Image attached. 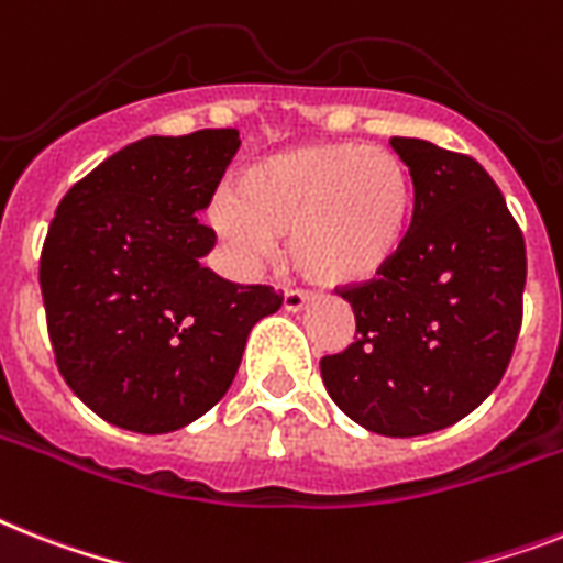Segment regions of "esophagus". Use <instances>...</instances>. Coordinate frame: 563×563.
<instances>
[{
  "label": "esophagus",
  "instance_id": "1",
  "mask_svg": "<svg viewBox=\"0 0 563 563\" xmlns=\"http://www.w3.org/2000/svg\"><path fill=\"white\" fill-rule=\"evenodd\" d=\"M306 303H309V291L303 289H286L283 295V309H289V312H300Z\"/></svg>",
  "mask_w": 563,
  "mask_h": 563
}]
</instances>
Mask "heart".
Here are the masks:
<instances>
[{
	"instance_id": "obj_1",
	"label": "heart",
	"mask_w": 563,
	"mask_h": 563,
	"mask_svg": "<svg viewBox=\"0 0 563 563\" xmlns=\"http://www.w3.org/2000/svg\"><path fill=\"white\" fill-rule=\"evenodd\" d=\"M413 176L387 147L306 144L266 155L236 176L234 196L210 205L219 236L249 263L289 236L297 272L321 286L373 280L408 240Z\"/></svg>"
}]
</instances>
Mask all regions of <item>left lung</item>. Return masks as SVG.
Returning <instances> with one entry per match:
<instances>
[{
	"label": "left lung",
	"instance_id": "1",
	"mask_svg": "<svg viewBox=\"0 0 563 563\" xmlns=\"http://www.w3.org/2000/svg\"><path fill=\"white\" fill-rule=\"evenodd\" d=\"M413 176V219L390 266L338 295L355 341L323 355L327 393L382 437L460 422L509 367L527 286V245L495 178L472 155L390 139Z\"/></svg>",
	"mask_w": 563,
	"mask_h": 563
}]
</instances>
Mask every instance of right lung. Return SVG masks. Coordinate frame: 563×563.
Segmentation results:
<instances>
[{"label": "right lung", "instance_id": "add662e5", "mask_svg": "<svg viewBox=\"0 0 563 563\" xmlns=\"http://www.w3.org/2000/svg\"><path fill=\"white\" fill-rule=\"evenodd\" d=\"M236 130L150 135L118 150L59 202L43 257L45 321L75 396L109 424L170 433L217 405L251 327L277 312L272 286L202 266L217 234L199 222Z\"/></svg>", "mask_w": 563, "mask_h": 563}]
</instances>
